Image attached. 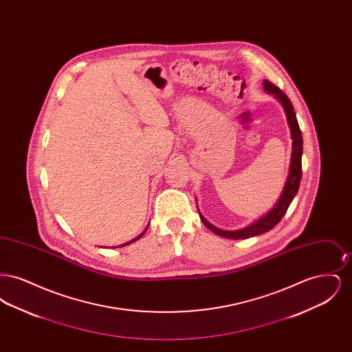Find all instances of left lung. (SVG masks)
<instances>
[{"label": "left lung", "mask_w": 352, "mask_h": 352, "mask_svg": "<svg viewBox=\"0 0 352 352\" xmlns=\"http://www.w3.org/2000/svg\"><path fill=\"white\" fill-rule=\"evenodd\" d=\"M263 85H264L265 92L269 95H273L283 105L286 120H287V125L290 128V137H292L293 142H292V157H290V165H289V174H287V178H286L281 197L278 198L277 203L273 206V208L268 211L264 217L254 220L253 223H251L247 227H244V228H239V230H234V231L218 228L217 226L211 224L207 219L204 218L201 215V211L198 210L203 224L210 231H212L214 234H219L221 237H227V239H232V240L248 239V237L258 236V234H265V232L270 231L276 224H278V221L284 217L285 212L287 211V208L290 206V203L294 199L296 194L298 192L300 184H301L303 141H302L301 129H300L298 121L296 118V112L293 109L292 102L280 88H277L274 84L270 83L269 80H263Z\"/></svg>", "instance_id": "left-lung-1"}]
</instances>
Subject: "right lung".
Listing matches in <instances>:
<instances>
[{
  "label": "right lung",
  "instance_id": "right-lung-1",
  "mask_svg": "<svg viewBox=\"0 0 352 352\" xmlns=\"http://www.w3.org/2000/svg\"><path fill=\"white\" fill-rule=\"evenodd\" d=\"M148 227H149V226H148ZM148 227H146V230H145V231H144V232H141V234H138V236H137V237H134V239H132V240H131V241H128V243H124V244H121V245H118V247H116V248H120V247H125V245H129V244H131V243H133V241H137V240H138V239H141V237H142V234H145V232H146V231H148ZM113 248H115V247H113Z\"/></svg>",
  "mask_w": 352,
  "mask_h": 352
}]
</instances>
